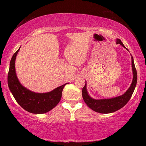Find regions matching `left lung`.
<instances>
[{
	"label": "left lung",
	"instance_id": "left-lung-1",
	"mask_svg": "<svg viewBox=\"0 0 146 146\" xmlns=\"http://www.w3.org/2000/svg\"><path fill=\"white\" fill-rule=\"evenodd\" d=\"M117 44L122 45L123 48H125L120 39H117ZM126 49H127L126 48ZM128 50V49H127ZM132 69L133 73V79L131 85L128 89L127 91L123 95L119 97L110 98V99H100L95 100L91 98L86 90V83L84 87L82 88V97L85 103L89 108L96 112L100 113H110L115 112L116 111L120 110L123 108L126 104L129 102L131 97L134 92L135 88L137 85V73L135 68L134 60L133 56H131Z\"/></svg>",
	"mask_w": 146,
	"mask_h": 146
}]
</instances>
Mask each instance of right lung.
I'll return each mask as SVG.
<instances>
[{"label": "right lung", "instance_id": "right-lung-1", "mask_svg": "<svg viewBox=\"0 0 146 146\" xmlns=\"http://www.w3.org/2000/svg\"><path fill=\"white\" fill-rule=\"evenodd\" d=\"M20 48L14 53L9 64L8 84L17 102L27 111L42 114L52 110L60 102L62 93L66 84L48 93H34L24 88L19 82L15 73V62Z\"/></svg>", "mask_w": 146, "mask_h": 146}]
</instances>
